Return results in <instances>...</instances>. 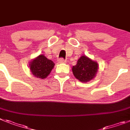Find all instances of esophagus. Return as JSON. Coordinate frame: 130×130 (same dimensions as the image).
<instances>
[{"label":"esophagus","mask_w":130,"mask_h":130,"mask_svg":"<svg viewBox=\"0 0 130 130\" xmlns=\"http://www.w3.org/2000/svg\"><path fill=\"white\" fill-rule=\"evenodd\" d=\"M58 62L59 63H66V60H65L64 59H59L58 60Z\"/></svg>","instance_id":"1"}]
</instances>
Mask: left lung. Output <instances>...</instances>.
Here are the masks:
<instances>
[{
  "label": "left lung",
  "instance_id": "left-lung-1",
  "mask_svg": "<svg viewBox=\"0 0 130 130\" xmlns=\"http://www.w3.org/2000/svg\"><path fill=\"white\" fill-rule=\"evenodd\" d=\"M98 62L86 56H82L78 59L76 65L73 67L72 71L74 77L82 82L92 80L98 71Z\"/></svg>",
  "mask_w": 130,
  "mask_h": 130
}]
</instances>
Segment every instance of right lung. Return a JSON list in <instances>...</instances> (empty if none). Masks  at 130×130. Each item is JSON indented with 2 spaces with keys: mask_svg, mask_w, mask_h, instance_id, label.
Returning a JSON list of instances; mask_svg holds the SVG:
<instances>
[{
  "mask_svg": "<svg viewBox=\"0 0 130 130\" xmlns=\"http://www.w3.org/2000/svg\"><path fill=\"white\" fill-rule=\"evenodd\" d=\"M54 65V62L43 54H40L29 62V68L33 76L40 79L46 78L51 73Z\"/></svg>",
  "mask_w": 130,
  "mask_h": 130,
  "instance_id": "1",
  "label": "right lung"
}]
</instances>
